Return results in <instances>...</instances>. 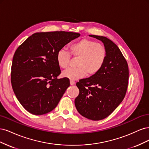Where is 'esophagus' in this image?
Wrapping results in <instances>:
<instances>
[{"label": "esophagus", "mask_w": 149, "mask_h": 149, "mask_svg": "<svg viewBox=\"0 0 149 149\" xmlns=\"http://www.w3.org/2000/svg\"><path fill=\"white\" fill-rule=\"evenodd\" d=\"M74 84H75L74 81H73V80H71V81H70V84H71V85H74Z\"/></svg>", "instance_id": "1"}]
</instances>
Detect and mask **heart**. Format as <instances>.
<instances>
[{
  "instance_id": "b5f03b06",
  "label": "heart",
  "mask_w": 149,
  "mask_h": 149,
  "mask_svg": "<svg viewBox=\"0 0 149 149\" xmlns=\"http://www.w3.org/2000/svg\"><path fill=\"white\" fill-rule=\"evenodd\" d=\"M71 55L78 58L74 68L68 69L61 76L71 80L78 79L86 75L91 76L100 71L104 65L107 58L105 47L97 42L88 38L81 39L71 44L70 52L61 49L56 53V62L60 68L65 69L69 66Z\"/></svg>"
}]
</instances>
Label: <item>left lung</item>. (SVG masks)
<instances>
[{
  "label": "left lung",
  "mask_w": 149,
  "mask_h": 149,
  "mask_svg": "<svg viewBox=\"0 0 149 149\" xmlns=\"http://www.w3.org/2000/svg\"><path fill=\"white\" fill-rule=\"evenodd\" d=\"M104 43L107 58L95 75L79 80V94L74 100L76 109L84 118L100 120L109 116L123 101L127 91L129 68L116 45L102 36L90 35Z\"/></svg>",
  "instance_id": "left-lung-1"
}]
</instances>
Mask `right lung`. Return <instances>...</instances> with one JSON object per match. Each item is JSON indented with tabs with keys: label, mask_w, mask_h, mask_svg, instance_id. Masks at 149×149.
Masks as SVG:
<instances>
[{
	"label": "right lung",
	"mask_w": 149,
	"mask_h": 149,
	"mask_svg": "<svg viewBox=\"0 0 149 149\" xmlns=\"http://www.w3.org/2000/svg\"><path fill=\"white\" fill-rule=\"evenodd\" d=\"M80 36L68 31L35 33L18 47L13 57L12 86L20 103L30 113L42 115L53 110L70 86L61 73L56 55Z\"/></svg>",
	"instance_id": "right-lung-1"
}]
</instances>
